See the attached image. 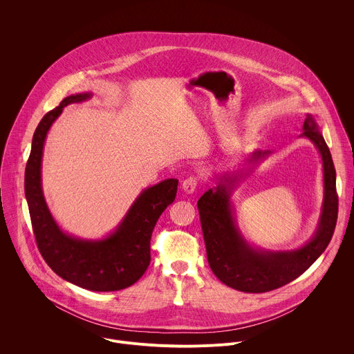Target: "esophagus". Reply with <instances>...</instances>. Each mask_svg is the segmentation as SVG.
<instances>
[{"mask_svg":"<svg viewBox=\"0 0 354 354\" xmlns=\"http://www.w3.org/2000/svg\"><path fill=\"white\" fill-rule=\"evenodd\" d=\"M196 187H197V179L193 178V176L185 179L183 183H182V190H183L186 194H192V193L196 190Z\"/></svg>","mask_w":354,"mask_h":354,"instance_id":"1","label":"esophagus"}]
</instances>
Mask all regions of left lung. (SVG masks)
Wrapping results in <instances>:
<instances>
[{"mask_svg": "<svg viewBox=\"0 0 354 354\" xmlns=\"http://www.w3.org/2000/svg\"><path fill=\"white\" fill-rule=\"evenodd\" d=\"M299 137L308 138L318 149L324 172V198L317 228L308 242L295 249L270 250L248 242L241 232L232 193L246 175L265 161L270 151H255L246 167L214 175L216 186L197 201L207 261L220 281L243 292H266L279 288L304 273L329 245L337 220L336 171L330 151L314 116L307 113Z\"/></svg>", "mask_w": 354, "mask_h": 354, "instance_id": "obj_1", "label": "left lung"}]
</instances>
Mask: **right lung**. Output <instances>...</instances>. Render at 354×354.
I'll return each instance as SVG.
<instances>
[{
  "mask_svg": "<svg viewBox=\"0 0 354 354\" xmlns=\"http://www.w3.org/2000/svg\"><path fill=\"white\" fill-rule=\"evenodd\" d=\"M91 96L92 92L70 95L40 120L25 169V196L37 248L52 270L68 283L91 291H118L134 284L147 270L151 234L160 216L174 203L178 179H165L141 190L118 227L102 238L85 239L66 232L44 198L43 148L50 127L63 109L85 102Z\"/></svg>",
  "mask_w": 354,
  "mask_h": 354,
  "instance_id": "add662e5",
  "label": "right lung"
}]
</instances>
